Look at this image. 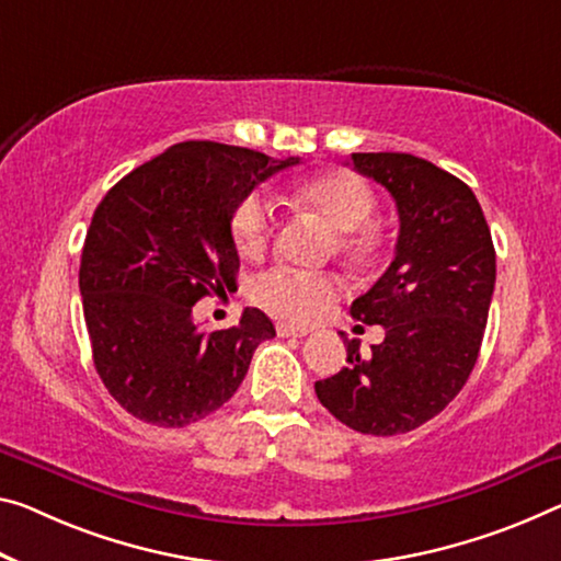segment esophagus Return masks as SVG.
<instances>
[{
    "label": "esophagus",
    "mask_w": 561,
    "mask_h": 561,
    "mask_svg": "<svg viewBox=\"0 0 561 561\" xmlns=\"http://www.w3.org/2000/svg\"><path fill=\"white\" fill-rule=\"evenodd\" d=\"M278 335H283V339H288V335H293V339H304V335H308V329L293 323H278Z\"/></svg>",
    "instance_id": "34e87169"
}]
</instances>
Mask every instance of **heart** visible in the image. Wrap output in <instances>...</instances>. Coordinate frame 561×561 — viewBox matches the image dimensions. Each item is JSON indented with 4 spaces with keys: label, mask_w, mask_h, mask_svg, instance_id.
I'll use <instances>...</instances> for the list:
<instances>
[{
    "label": "heart",
    "mask_w": 561,
    "mask_h": 561,
    "mask_svg": "<svg viewBox=\"0 0 561 561\" xmlns=\"http://www.w3.org/2000/svg\"><path fill=\"white\" fill-rule=\"evenodd\" d=\"M288 201L298 208L316 213L325 226L335 230L339 251L364 261L376 251V236L364 222L374 215L376 195L351 170H331L323 175L308 178L293 185ZM275 230V215L271 203L261 193L245 195L232 213V238L248 255L265 251ZM341 293V280L325 273H300L290 268H275L263 273L255 283V298L280 316L310 321L321 316Z\"/></svg>",
    "instance_id": "1"
}]
</instances>
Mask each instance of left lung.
Instances as JSON below:
<instances>
[{
    "label": "left lung",
    "instance_id": "8db88e82",
    "mask_svg": "<svg viewBox=\"0 0 561 561\" xmlns=\"http://www.w3.org/2000/svg\"><path fill=\"white\" fill-rule=\"evenodd\" d=\"M353 170L391 193L399 240L389 268L353 300L351 316L383 325L386 339L316 381L341 424L396 436L442 413L463 389L484 339L496 253L477 195L434 162L407 152H353Z\"/></svg>",
    "mask_w": 561,
    "mask_h": 561
}]
</instances>
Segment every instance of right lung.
Segmentation results:
<instances>
[{
  "label": "right lung",
  "instance_id": "add662e5",
  "mask_svg": "<svg viewBox=\"0 0 561 561\" xmlns=\"http://www.w3.org/2000/svg\"><path fill=\"white\" fill-rule=\"evenodd\" d=\"M296 162L187 140L102 197L80 263L84 323L102 383L135 419L180 428L218 411L275 335L257 308L232 329L203 333L193 306L236 286L238 203Z\"/></svg>",
  "mask_w": 561,
  "mask_h": 561
}]
</instances>
